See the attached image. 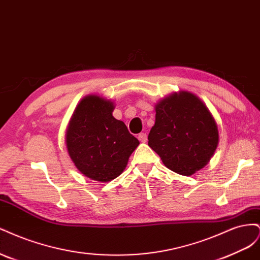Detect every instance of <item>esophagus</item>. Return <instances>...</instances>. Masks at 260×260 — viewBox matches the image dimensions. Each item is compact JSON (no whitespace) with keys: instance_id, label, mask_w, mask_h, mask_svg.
Instances as JSON below:
<instances>
[{"instance_id":"34e87169","label":"esophagus","mask_w":260,"mask_h":260,"mask_svg":"<svg viewBox=\"0 0 260 260\" xmlns=\"http://www.w3.org/2000/svg\"><path fill=\"white\" fill-rule=\"evenodd\" d=\"M138 139L140 140V142H146V141H147V136H146V133H144V132L140 133L139 137H138Z\"/></svg>"}]
</instances>
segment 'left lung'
<instances>
[{
    "label": "left lung",
    "mask_w": 260,
    "mask_h": 260,
    "mask_svg": "<svg viewBox=\"0 0 260 260\" xmlns=\"http://www.w3.org/2000/svg\"><path fill=\"white\" fill-rule=\"evenodd\" d=\"M218 139L214 117L194 94H171L156 105L148 146L168 169L182 176L193 175L209 161Z\"/></svg>",
    "instance_id": "1"
}]
</instances>
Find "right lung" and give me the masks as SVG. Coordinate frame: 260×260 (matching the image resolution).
I'll return each instance as SVG.
<instances>
[{
    "instance_id": "obj_1",
    "label": "right lung",
    "mask_w": 260,
    "mask_h": 260,
    "mask_svg": "<svg viewBox=\"0 0 260 260\" xmlns=\"http://www.w3.org/2000/svg\"><path fill=\"white\" fill-rule=\"evenodd\" d=\"M113 109L111 101L86 96L76 108L66 132L68 154L75 166L100 182L119 176L139 145L127 125L115 119Z\"/></svg>"
}]
</instances>
